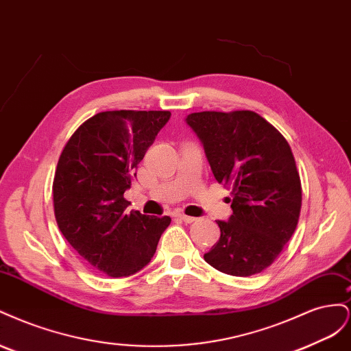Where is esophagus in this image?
Wrapping results in <instances>:
<instances>
[{
    "mask_svg": "<svg viewBox=\"0 0 351 351\" xmlns=\"http://www.w3.org/2000/svg\"><path fill=\"white\" fill-rule=\"evenodd\" d=\"M178 218L182 219L183 222H186V224H190V222L196 221V218H195V217H189V215H184V214H180V215H178Z\"/></svg>",
    "mask_w": 351,
    "mask_h": 351,
    "instance_id": "esophagus-1",
    "label": "esophagus"
}]
</instances>
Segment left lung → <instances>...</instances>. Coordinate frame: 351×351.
<instances>
[{"label": "left lung", "mask_w": 351, "mask_h": 351, "mask_svg": "<svg viewBox=\"0 0 351 351\" xmlns=\"http://www.w3.org/2000/svg\"><path fill=\"white\" fill-rule=\"evenodd\" d=\"M219 184L231 186L232 215L204 254L215 269L250 277L278 258L300 217L302 183L291 147L253 111L189 114Z\"/></svg>", "instance_id": "8db88e82"}]
</instances>
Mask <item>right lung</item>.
<instances>
[{
	"instance_id": "1",
	"label": "right lung",
	"mask_w": 351,
	"mask_h": 351,
	"mask_svg": "<svg viewBox=\"0 0 351 351\" xmlns=\"http://www.w3.org/2000/svg\"><path fill=\"white\" fill-rule=\"evenodd\" d=\"M169 111H105L84 121L62 149L52 184L54 214L70 246L90 267L120 278L154 258L169 217L127 214L139 164Z\"/></svg>"
}]
</instances>
